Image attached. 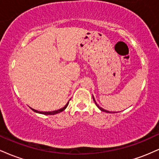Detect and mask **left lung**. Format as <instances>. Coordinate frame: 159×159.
<instances>
[{"label":"left lung","instance_id":"1","mask_svg":"<svg viewBox=\"0 0 159 159\" xmlns=\"http://www.w3.org/2000/svg\"><path fill=\"white\" fill-rule=\"evenodd\" d=\"M93 101H94V102H95V104H96V106H97V107H98V108H99V109H100V110H101L102 111H103V112H107V113H110V112H109V111H106V110H105V109L102 108V107H99V106H98V104H97V103H96V101H95V99H94V97H93Z\"/></svg>","mask_w":159,"mask_h":159}]
</instances>
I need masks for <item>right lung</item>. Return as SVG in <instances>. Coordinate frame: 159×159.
I'll return each instance as SVG.
<instances>
[{
	"label": "right lung",
	"instance_id": "right-lung-1",
	"mask_svg": "<svg viewBox=\"0 0 159 159\" xmlns=\"http://www.w3.org/2000/svg\"><path fill=\"white\" fill-rule=\"evenodd\" d=\"M68 105H69V102H68V103H67L66 105L65 106L63 107V108L59 109V110H57V111H50V112H42V111H36V110H34V109H33V108H31V109H32V110L34 111H35V112H36V113H39V114H45V115H54V114H58V113H61V112H62V111H64L65 109L66 108V107L68 106Z\"/></svg>",
	"mask_w": 159,
	"mask_h": 159
}]
</instances>
